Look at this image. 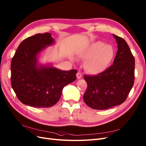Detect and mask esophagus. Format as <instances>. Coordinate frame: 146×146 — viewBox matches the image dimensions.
Masks as SVG:
<instances>
[{"mask_svg":"<svg viewBox=\"0 0 146 146\" xmlns=\"http://www.w3.org/2000/svg\"><path fill=\"white\" fill-rule=\"evenodd\" d=\"M76 75H77V78L78 79H80L81 77H82V75H81V72H78Z\"/></svg>","mask_w":146,"mask_h":146,"instance_id":"esophagus-1","label":"esophagus"}]
</instances>
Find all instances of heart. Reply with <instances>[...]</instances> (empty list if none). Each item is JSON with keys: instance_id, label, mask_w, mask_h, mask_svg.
I'll return each mask as SVG.
<instances>
[{"instance_id": "heart-1", "label": "heart", "mask_w": 146, "mask_h": 146, "mask_svg": "<svg viewBox=\"0 0 146 146\" xmlns=\"http://www.w3.org/2000/svg\"><path fill=\"white\" fill-rule=\"evenodd\" d=\"M114 56L112 45L104 44L100 41L90 44L81 54V57L86 59L84 68L92 74H98L106 70Z\"/></svg>"}]
</instances>
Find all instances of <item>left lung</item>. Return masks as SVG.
Segmentation results:
<instances>
[{"label": "left lung", "mask_w": 146, "mask_h": 146, "mask_svg": "<svg viewBox=\"0 0 146 146\" xmlns=\"http://www.w3.org/2000/svg\"><path fill=\"white\" fill-rule=\"evenodd\" d=\"M113 36L118 48L113 65L98 75H84L87 84L84 101L93 109L104 110L121 104L134 83V57L123 38Z\"/></svg>", "instance_id": "8db88e82"}]
</instances>
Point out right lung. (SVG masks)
<instances>
[{"instance_id":"obj_1","label":"right lung","mask_w":146,"mask_h":146,"mask_svg":"<svg viewBox=\"0 0 146 146\" xmlns=\"http://www.w3.org/2000/svg\"><path fill=\"white\" fill-rule=\"evenodd\" d=\"M55 43L50 33H38L19 45L11 60V86L23 104L51 107L61 97L63 87L76 80L77 71H62L51 64L39 63L38 57Z\"/></svg>"}]
</instances>
